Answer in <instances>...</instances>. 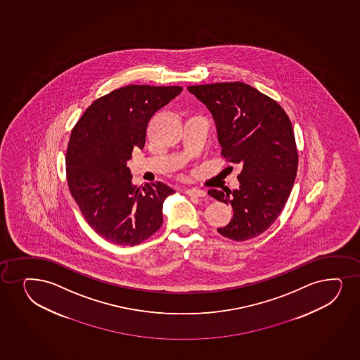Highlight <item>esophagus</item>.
<instances>
[{
  "instance_id": "esophagus-1",
  "label": "esophagus",
  "mask_w": 360,
  "mask_h": 360,
  "mask_svg": "<svg viewBox=\"0 0 360 360\" xmlns=\"http://www.w3.org/2000/svg\"><path fill=\"white\" fill-rule=\"evenodd\" d=\"M185 193L188 195H192V197H199V198H202V197H205V192L202 190H199V188H195V187H192V188H186L185 190Z\"/></svg>"
}]
</instances>
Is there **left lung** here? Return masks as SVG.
<instances>
[{
  "instance_id": "obj_1",
  "label": "left lung",
  "mask_w": 360,
  "mask_h": 360,
  "mask_svg": "<svg viewBox=\"0 0 360 360\" xmlns=\"http://www.w3.org/2000/svg\"><path fill=\"white\" fill-rule=\"evenodd\" d=\"M187 90L207 105L215 120L221 155L241 163L238 190H209L233 209L221 236L245 241L261 236L281 214L297 170L290 117L276 101L248 84L193 85Z\"/></svg>"
}]
</instances>
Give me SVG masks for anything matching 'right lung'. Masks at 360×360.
Instances as JSON below:
<instances>
[{
  "instance_id": "right-lung-1",
  "label": "right lung",
  "mask_w": 360,
  "mask_h": 360,
  "mask_svg": "<svg viewBox=\"0 0 360 360\" xmlns=\"http://www.w3.org/2000/svg\"><path fill=\"white\" fill-rule=\"evenodd\" d=\"M181 91V86L120 87L96 99L70 133V193L90 227L112 244H141L163 224V202L175 191L163 182L134 186L127 161L134 148H144L151 116Z\"/></svg>"
}]
</instances>
